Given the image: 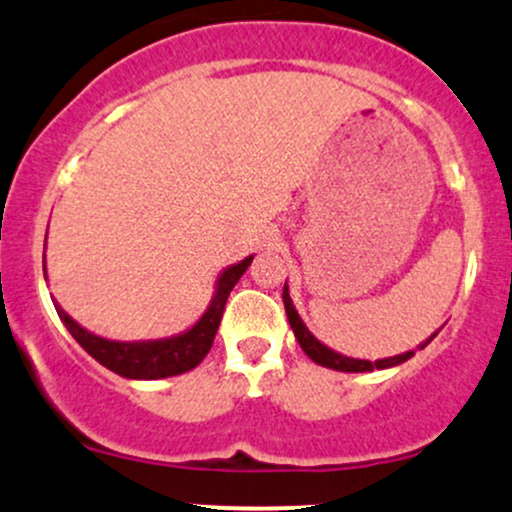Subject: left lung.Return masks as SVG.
<instances>
[{
  "label": "left lung",
  "instance_id": "8db88e82",
  "mask_svg": "<svg viewBox=\"0 0 512 512\" xmlns=\"http://www.w3.org/2000/svg\"><path fill=\"white\" fill-rule=\"evenodd\" d=\"M283 302H285V314H287V321H290L292 331H295V338L297 343H300V348L304 353L309 355V358L314 360V363L321 365V367H329V370H338V372H372V370H387V367H394V365H401L406 363V360L413 358V353L416 350H406V353L401 355H394V358H382V360H375V363H370V360H360V358H348V355L343 353H336V350L324 346V343L319 341L317 336H314L312 331L304 326V321L300 319V314H297L295 304L290 300V290H287V283L283 287ZM438 336V331L433 333V336L426 338V341L421 343L418 348H426L433 338Z\"/></svg>",
  "mask_w": 512,
  "mask_h": 512
}]
</instances>
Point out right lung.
I'll use <instances>...</instances> for the list:
<instances>
[{
  "mask_svg": "<svg viewBox=\"0 0 512 512\" xmlns=\"http://www.w3.org/2000/svg\"><path fill=\"white\" fill-rule=\"evenodd\" d=\"M251 261H254V256H246L244 261L232 263V266H227L220 273L208 309H205L203 317L195 321L191 329L169 338H157V341H111V338L96 336V333L79 326L55 300L53 304L57 314H60L62 324L74 336V341L91 358L99 360L103 367H108V370L116 372L120 377H128V380H164V377L183 375V372L193 370V367L203 363L205 355L210 353L212 341H215V333L220 329L229 292L239 283V278L251 266ZM45 280H48V273H45Z\"/></svg>",
  "mask_w": 512,
  "mask_h": 512,
  "instance_id": "obj_1",
  "label": "right lung"
}]
</instances>
